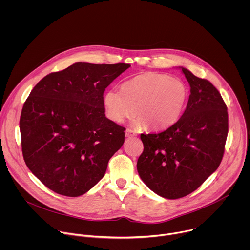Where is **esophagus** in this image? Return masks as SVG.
<instances>
[{"mask_svg":"<svg viewBox=\"0 0 250 250\" xmlns=\"http://www.w3.org/2000/svg\"><path fill=\"white\" fill-rule=\"evenodd\" d=\"M136 135V132L134 130H132L131 128H127L125 130V136L126 137H132V136H135Z\"/></svg>","mask_w":250,"mask_h":250,"instance_id":"1","label":"esophagus"}]
</instances>
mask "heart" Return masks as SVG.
Segmentation results:
<instances>
[{
    "instance_id": "heart-1",
    "label": "heart",
    "mask_w": 250,
    "mask_h": 250,
    "mask_svg": "<svg viewBox=\"0 0 250 250\" xmlns=\"http://www.w3.org/2000/svg\"><path fill=\"white\" fill-rule=\"evenodd\" d=\"M188 99L189 89L182 80L164 73L146 72L123 83L121 92H106L104 104L114 122L123 123L135 114L138 124L162 129L180 119Z\"/></svg>"
}]
</instances>
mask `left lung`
<instances>
[{
  "label": "left lung",
  "instance_id": "1",
  "mask_svg": "<svg viewBox=\"0 0 250 250\" xmlns=\"http://www.w3.org/2000/svg\"><path fill=\"white\" fill-rule=\"evenodd\" d=\"M182 68L190 96L182 117L161 132L140 134L141 180L157 195L174 200L197 190L220 166L229 132L227 104L209 81Z\"/></svg>",
  "mask_w": 250,
  "mask_h": 250
}]
</instances>
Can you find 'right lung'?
<instances>
[{"label":"right lung","mask_w":250,"mask_h":250,"mask_svg":"<svg viewBox=\"0 0 250 250\" xmlns=\"http://www.w3.org/2000/svg\"><path fill=\"white\" fill-rule=\"evenodd\" d=\"M129 67L77 62L31 90L20 119L21 150L28 169L48 189L78 197L104 177L125 130L105 118L104 92Z\"/></svg>","instance_id":"add662e5"}]
</instances>
